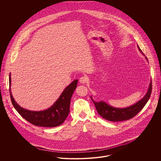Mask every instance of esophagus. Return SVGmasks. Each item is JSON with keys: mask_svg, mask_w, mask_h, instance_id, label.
Masks as SVG:
<instances>
[{"mask_svg": "<svg viewBox=\"0 0 161 161\" xmlns=\"http://www.w3.org/2000/svg\"><path fill=\"white\" fill-rule=\"evenodd\" d=\"M87 78L86 77H85V76H83V77H81L80 78V82L81 83H87Z\"/></svg>", "mask_w": 161, "mask_h": 161, "instance_id": "34e87169", "label": "esophagus"}]
</instances>
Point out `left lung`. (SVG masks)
<instances>
[{
	"label": "left lung",
	"instance_id": "1",
	"mask_svg": "<svg viewBox=\"0 0 161 161\" xmlns=\"http://www.w3.org/2000/svg\"><path fill=\"white\" fill-rule=\"evenodd\" d=\"M138 47L139 51L142 53V54H144L138 45ZM146 58L148 60L147 58ZM152 91V83L151 81L148 87V90L144 98L139 100L138 102L132 105L131 106L126 108H116L112 107L103 101L100 102H95L92 99V97L91 98L95 104L98 113L101 115V116L108 121L118 122L130 119L137 115L143 108V107L145 106L146 103L149 100Z\"/></svg>",
	"mask_w": 161,
	"mask_h": 161
}]
</instances>
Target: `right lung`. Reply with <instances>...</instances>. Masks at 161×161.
<instances>
[{
    "label": "right lung",
    "instance_id": "right-lung-1",
    "mask_svg": "<svg viewBox=\"0 0 161 161\" xmlns=\"http://www.w3.org/2000/svg\"><path fill=\"white\" fill-rule=\"evenodd\" d=\"M11 75L9 74V93L12 104L17 112L32 124L44 127H54L62 124L69 115L72 94L77 87L78 80L72 81L64 89L54 104L45 110L36 112L20 107L13 98L11 92Z\"/></svg>",
    "mask_w": 161,
    "mask_h": 161
}]
</instances>
